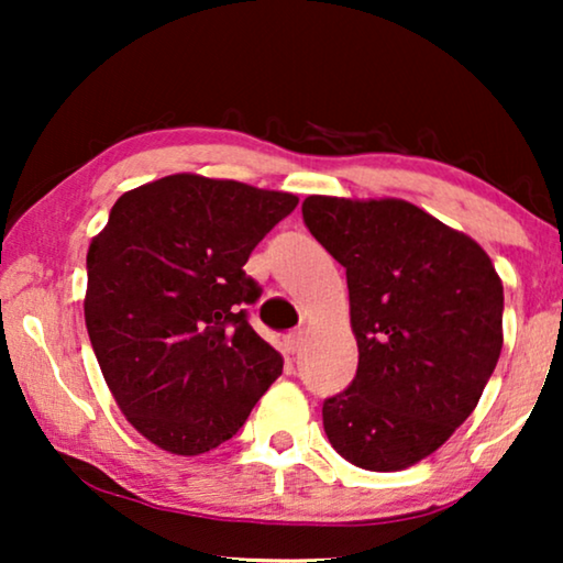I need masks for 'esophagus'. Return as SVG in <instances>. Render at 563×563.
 Wrapping results in <instances>:
<instances>
[{
  "label": "esophagus",
  "instance_id": "esophagus-1",
  "mask_svg": "<svg viewBox=\"0 0 563 563\" xmlns=\"http://www.w3.org/2000/svg\"><path fill=\"white\" fill-rule=\"evenodd\" d=\"M305 341H307L305 330H295V333H289L287 338H284V349H287V353H291V356H295V353H299V351L305 349Z\"/></svg>",
  "mask_w": 563,
  "mask_h": 563
}]
</instances>
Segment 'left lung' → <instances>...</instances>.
<instances>
[{
	"label": "left lung",
	"instance_id": "8db88e82",
	"mask_svg": "<svg viewBox=\"0 0 563 563\" xmlns=\"http://www.w3.org/2000/svg\"><path fill=\"white\" fill-rule=\"evenodd\" d=\"M302 220L345 268L356 379L325 399L353 466L399 472L474 412L503 351V282L474 238L405 199L312 195Z\"/></svg>",
	"mask_w": 563,
	"mask_h": 563
}]
</instances>
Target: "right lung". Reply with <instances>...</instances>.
Masks as SVG:
<instances>
[{"label":"right lung","instance_id":"obj_1","mask_svg":"<svg viewBox=\"0 0 563 563\" xmlns=\"http://www.w3.org/2000/svg\"><path fill=\"white\" fill-rule=\"evenodd\" d=\"M289 191L172 174L114 202L87 253L84 318L114 402L143 438L199 456L233 438L284 358L249 325L251 251Z\"/></svg>","mask_w":563,"mask_h":563}]
</instances>
